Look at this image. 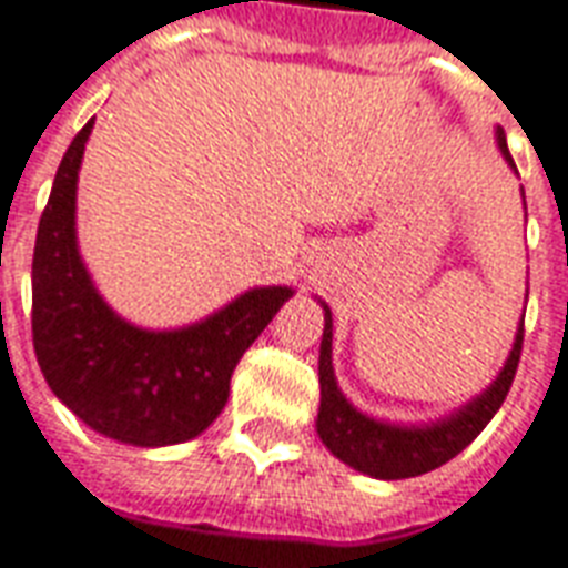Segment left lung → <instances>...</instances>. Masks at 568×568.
Masks as SVG:
<instances>
[{"label":"left lung","mask_w":568,"mask_h":568,"mask_svg":"<svg viewBox=\"0 0 568 568\" xmlns=\"http://www.w3.org/2000/svg\"><path fill=\"white\" fill-rule=\"evenodd\" d=\"M498 150L513 164V155L507 150L504 129L495 132ZM324 306V338H321V359H318V379H321V409H318V436L342 463H347L363 475L379 477V480H404V477L427 475L433 468L445 466L463 448L480 436L486 424L493 422V415L501 409L504 397L510 392L516 368H519L521 342H525V318L519 324L513 351L504 363L501 374L493 379V386L480 392L475 400L459 406L457 413L442 418V422L424 424V427H400V424L377 422L372 415L359 413L336 383L333 374V312L327 303Z\"/></svg>","instance_id":"obj_1"}]
</instances>
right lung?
I'll return each instance as SVG.
<instances>
[{"label": "right lung", "instance_id": "add662e5", "mask_svg": "<svg viewBox=\"0 0 568 568\" xmlns=\"http://www.w3.org/2000/svg\"><path fill=\"white\" fill-rule=\"evenodd\" d=\"M93 120L67 146L40 214L31 262V338L49 388L91 430L135 448L180 445L209 427L230 377L292 297L250 288L182 329H141L102 301L75 244V182Z\"/></svg>", "mask_w": 568, "mask_h": 568}]
</instances>
